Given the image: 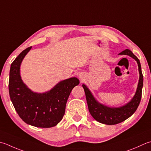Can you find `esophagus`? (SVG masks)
<instances>
[{"mask_svg":"<svg viewBox=\"0 0 151 151\" xmlns=\"http://www.w3.org/2000/svg\"><path fill=\"white\" fill-rule=\"evenodd\" d=\"M82 77H81V76H80V78H81Z\"/></svg>","mask_w":151,"mask_h":151,"instance_id":"34e87169","label":"esophagus"}]
</instances>
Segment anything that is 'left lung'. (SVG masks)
<instances>
[{
	"label": "left lung",
	"instance_id": "obj_1",
	"mask_svg": "<svg viewBox=\"0 0 151 151\" xmlns=\"http://www.w3.org/2000/svg\"><path fill=\"white\" fill-rule=\"evenodd\" d=\"M120 55H128L137 61L139 73V80L136 92L131 101L126 105L120 107H109L107 106L102 105L99 103L93 97L90 90L85 84H82L86 97V101L88 109L91 116L97 122L107 125H114L126 120L130 117L137 110L139 105L142 88L143 86V76L141 71L140 61L132 52L128 49L120 52Z\"/></svg>",
	"mask_w": 151,
	"mask_h": 151
}]
</instances>
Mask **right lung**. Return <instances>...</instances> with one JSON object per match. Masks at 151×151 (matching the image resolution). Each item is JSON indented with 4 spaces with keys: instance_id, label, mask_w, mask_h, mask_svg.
<instances>
[{
    "instance_id": "1",
    "label": "right lung",
    "mask_w": 151,
    "mask_h": 151,
    "mask_svg": "<svg viewBox=\"0 0 151 151\" xmlns=\"http://www.w3.org/2000/svg\"><path fill=\"white\" fill-rule=\"evenodd\" d=\"M31 48L21 52L11 64L9 94L16 112L25 123L38 128H51L63 119L68 97L80 82L77 78L72 77L60 82L47 92H33L20 76L21 63Z\"/></svg>"
}]
</instances>
